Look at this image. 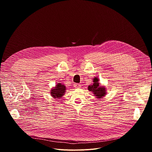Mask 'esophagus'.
Wrapping results in <instances>:
<instances>
[{
	"label": "esophagus",
	"instance_id": "esophagus-1",
	"mask_svg": "<svg viewBox=\"0 0 152 152\" xmlns=\"http://www.w3.org/2000/svg\"><path fill=\"white\" fill-rule=\"evenodd\" d=\"M73 86H74V87L75 88H80V85L79 84V83H75L73 85Z\"/></svg>",
	"mask_w": 152,
	"mask_h": 152
}]
</instances>
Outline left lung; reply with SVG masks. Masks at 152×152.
Listing matches in <instances>:
<instances>
[{"label": "left lung", "mask_w": 152, "mask_h": 152, "mask_svg": "<svg viewBox=\"0 0 152 152\" xmlns=\"http://www.w3.org/2000/svg\"><path fill=\"white\" fill-rule=\"evenodd\" d=\"M93 79V83L88 86V90L91 91L97 99H103V97L106 95L107 88L105 87V86L102 85L99 83V79L98 77H94Z\"/></svg>", "instance_id": "8db88e82"}]
</instances>
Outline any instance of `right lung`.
<instances>
[{
  "instance_id": "obj_1",
  "label": "right lung",
  "mask_w": 152,
  "mask_h": 152,
  "mask_svg": "<svg viewBox=\"0 0 152 152\" xmlns=\"http://www.w3.org/2000/svg\"><path fill=\"white\" fill-rule=\"evenodd\" d=\"M67 90L66 86L62 83H58L55 86H53L50 90V96L54 99H60L64 96Z\"/></svg>"
}]
</instances>
